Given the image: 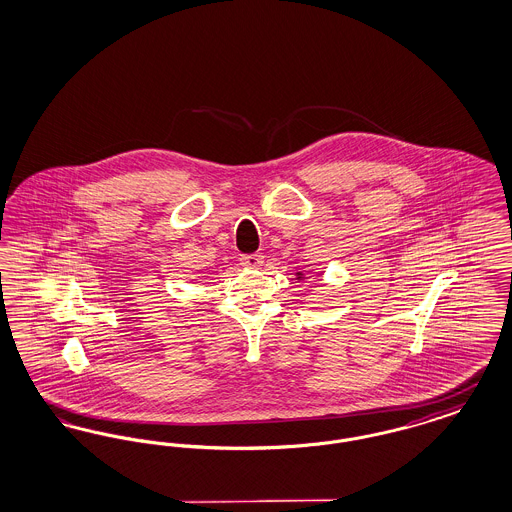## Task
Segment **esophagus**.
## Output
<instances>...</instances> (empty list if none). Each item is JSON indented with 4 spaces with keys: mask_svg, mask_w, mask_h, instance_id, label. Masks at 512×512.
Returning a JSON list of instances; mask_svg holds the SVG:
<instances>
[{
    "mask_svg": "<svg viewBox=\"0 0 512 512\" xmlns=\"http://www.w3.org/2000/svg\"><path fill=\"white\" fill-rule=\"evenodd\" d=\"M263 261H265V257L261 255V253H251V255H242V259H240V263L244 265V267H261L263 265Z\"/></svg>",
    "mask_w": 512,
    "mask_h": 512,
    "instance_id": "obj_1",
    "label": "esophagus"
}]
</instances>
